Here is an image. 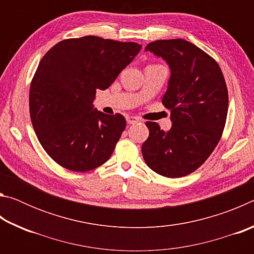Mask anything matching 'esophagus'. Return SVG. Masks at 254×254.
I'll return each mask as SVG.
<instances>
[{
	"mask_svg": "<svg viewBox=\"0 0 254 254\" xmlns=\"http://www.w3.org/2000/svg\"><path fill=\"white\" fill-rule=\"evenodd\" d=\"M127 122L128 124H135L137 122H140V119L136 117H131V115H128V117H127Z\"/></svg>",
	"mask_w": 254,
	"mask_h": 254,
	"instance_id": "34e87169",
	"label": "esophagus"
}]
</instances>
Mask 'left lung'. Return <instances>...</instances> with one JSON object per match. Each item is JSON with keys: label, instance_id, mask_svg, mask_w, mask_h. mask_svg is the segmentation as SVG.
<instances>
[{"label": "left lung", "instance_id": "1", "mask_svg": "<svg viewBox=\"0 0 254 254\" xmlns=\"http://www.w3.org/2000/svg\"><path fill=\"white\" fill-rule=\"evenodd\" d=\"M145 50L165 59L171 70L162 104L170 110L168 132L147 122L142 144L145 163L154 173L179 178L194 173L207 160L224 130L229 94L216 60L184 39L156 40Z\"/></svg>", "mask_w": 254, "mask_h": 254}]
</instances>
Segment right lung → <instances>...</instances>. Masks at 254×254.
<instances>
[{
	"instance_id": "add662e5",
	"label": "right lung",
	"mask_w": 254,
	"mask_h": 254,
	"mask_svg": "<svg viewBox=\"0 0 254 254\" xmlns=\"http://www.w3.org/2000/svg\"><path fill=\"white\" fill-rule=\"evenodd\" d=\"M141 47L86 36L60 41L42 57L30 85V117L58 165L84 173L109 160L127 121L94 109L96 89L109 88Z\"/></svg>"
}]
</instances>
